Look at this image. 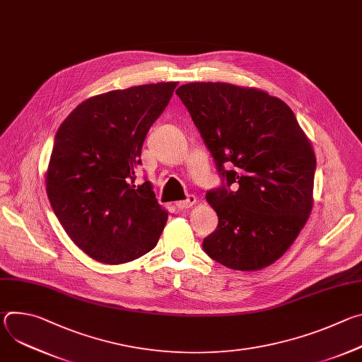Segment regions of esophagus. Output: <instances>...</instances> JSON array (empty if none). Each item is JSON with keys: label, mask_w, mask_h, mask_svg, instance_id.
I'll return each instance as SVG.
<instances>
[{"label": "esophagus", "mask_w": 362, "mask_h": 362, "mask_svg": "<svg viewBox=\"0 0 362 362\" xmlns=\"http://www.w3.org/2000/svg\"><path fill=\"white\" fill-rule=\"evenodd\" d=\"M194 203H196V197H194L193 194H189L186 200H180V202H177V203H176V206H177V208H179L180 211H183V209H189V208H192V206H193Z\"/></svg>", "instance_id": "34e87169"}]
</instances>
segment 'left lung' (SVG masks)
Wrapping results in <instances>:
<instances>
[{"label": "left lung", "mask_w": 362, "mask_h": 362, "mask_svg": "<svg viewBox=\"0 0 362 362\" xmlns=\"http://www.w3.org/2000/svg\"><path fill=\"white\" fill-rule=\"evenodd\" d=\"M226 185L206 193L219 218L203 240L214 261L259 271L291 247L314 204L315 153L293 112L267 91L229 83L176 90ZM234 165L230 171L224 165Z\"/></svg>", "instance_id": "left-lung-1"}]
</instances>
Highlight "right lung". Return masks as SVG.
<instances>
[{
	"mask_svg": "<svg viewBox=\"0 0 362 362\" xmlns=\"http://www.w3.org/2000/svg\"><path fill=\"white\" fill-rule=\"evenodd\" d=\"M177 83L113 90L84 100L62 123L45 189L70 239L93 259L119 265L156 246L168 211L148 180L134 185L150 126Z\"/></svg>",
	"mask_w": 362,
	"mask_h": 362,
	"instance_id": "add662e5",
	"label": "right lung"
}]
</instances>
